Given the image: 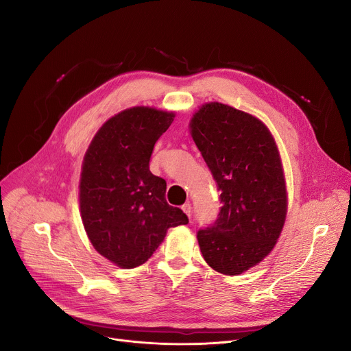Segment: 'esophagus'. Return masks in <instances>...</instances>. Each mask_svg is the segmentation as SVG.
<instances>
[{"mask_svg":"<svg viewBox=\"0 0 351 351\" xmlns=\"http://www.w3.org/2000/svg\"><path fill=\"white\" fill-rule=\"evenodd\" d=\"M182 210H183V213L190 218V215H191V204H190V203H184V204L182 206Z\"/></svg>","mask_w":351,"mask_h":351,"instance_id":"obj_1","label":"esophagus"}]
</instances>
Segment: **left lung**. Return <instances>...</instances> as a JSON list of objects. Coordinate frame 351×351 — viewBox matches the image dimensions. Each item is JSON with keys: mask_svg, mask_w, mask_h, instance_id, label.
Masks as SVG:
<instances>
[{"mask_svg": "<svg viewBox=\"0 0 351 351\" xmlns=\"http://www.w3.org/2000/svg\"><path fill=\"white\" fill-rule=\"evenodd\" d=\"M190 132L222 203L217 221L197 232L199 250L217 272L239 275L271 253L285 225L287 195L278 147L260 119L221 103L199 108Z\"/></svg>", "mask_w": 351, "mask_h": 351, "instance_id": "obj_1", "label": "left lung"}]
</instances>
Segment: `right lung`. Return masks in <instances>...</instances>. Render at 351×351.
I'll return each mask as SVG.
<instances>
[{
	"label": "right lung",
	"mask_w": 351,
	"mask_h": 351,
	"mask_svg": "<svg viewBox=\"0 0 351 351\" xmlns=\"http://www.w3.org/2000/svg\"><path fill=\"white\" fill-rule=\"evenodd\" d=\"M173 118V112L149 107L125 110L99 128L86 152L82 221L93 247L121 268L144 264L169 228L189 222L167 203V182L149 171L154 144Z\"/></svg>",
	"instance_id": "add662e5"
}]
</instances>
